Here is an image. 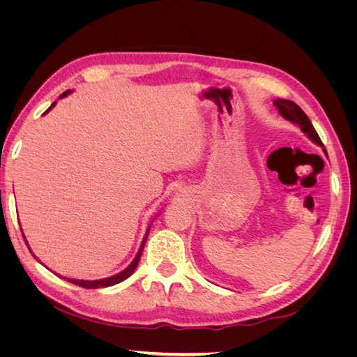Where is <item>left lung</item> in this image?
Here are the masks:
<instances>
[{
    "label": "left lung",
    "instance_id": "8db88e82",
    "mask_svg": "<svg viewBox=\"0 0 357 357\" xmlns=\"http://www.w3.org/2000/svg\"><path fill=\"white\" fill-rule=\"evenodd\" d=\"M274 105H275V109L280 112V114L286 119V121L296 123L301 128V131L307 134V137L311 139V142H314L316 144L325 149L319 134L316 132L314 126H312V123L310 122L308 116L302 112V109L298 104H295L294 101H289V100H277V101H274Z\"/></svg>",
    "mask_w": 357,
    "mask_h": 357
}]
</instances>
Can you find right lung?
<instances>
[{
    "label": "right lung",
    "instance_id": "obj_1",
    "mask_svg": "<svg viewBox=\"0 0 357 357\" xmlns=\"http://www.w3.org/2000/svg\"><path fill=\"white\" fill-rule=\"evenodd\" d=\"M68 93H70V91L63 92L61 96H66V95H68ZM53 105H55V102H53V104L50 105V109H52ZM50 109H49V110H50ZM49 110H47V112H49ZM47 112H45V113H47ZM149 231H150V228L147 229V234H146V236H144V240H143L142 245H139V250H138V253H137L135 259H134V261L131 262V265H129L126 269H123V271H121V273L116 274V275H113V277L104 278V280H93V282H86V280H73V278H66V277H63V280H67V282H70V283H73V284H75V286L84 287V289L109 287V286H113V284H117V283L123 282V280H126L129 275H131V274L135 271V268H137V265H138V262H139V257H142V252H143V248H144V244H146V240H147ZM24 238H25V236H24ZM59 277H61V275H59Z\"/></svg>",
    "mask_w": 357,
    "mask_h": 357
}]
</instances>
